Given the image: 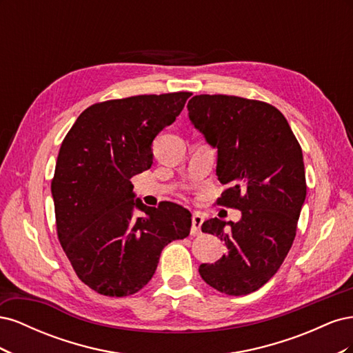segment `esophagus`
<instances>
[{
  "instance_id": "1",
  "label": "esophagus",
  "mask_w": 353,
  "mask_h": 353,
  "mask_svg": "<svg viewBox=\"0 0 353 353\" xmlns=\"http://www.w3.org/2000/svg\"><path fill=\"white\" fill-rule=\"evenodd\" d=\"M201 223H203V216L199 215V213H193V216H191V236H199Z\"/></svg>"
}]
</instances>
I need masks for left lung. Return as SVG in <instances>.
Here are the masks:
<instances>
[{
  "label": "left lung",
  "mask_w": 353,
  "mask_h": 353,
  "mask_svg": "<svg viewBox=\"0 0 353 353\" xmlns=\"http://www.w3.org/2000/svg\"><path fill=\"white\" fill-rule=\"evenodd\" d=\"M187 109L218 150L216 175L227 185L218 205L241 210L239 222H203L201 231L216 234L228 253L201 263L199 272L221 293L249 294L272 279L293 244L306 197L302 148L283 113L268 103L201 94Z\"/></svg>",
  "instance_id": "8db88e82"
}]
</instances>
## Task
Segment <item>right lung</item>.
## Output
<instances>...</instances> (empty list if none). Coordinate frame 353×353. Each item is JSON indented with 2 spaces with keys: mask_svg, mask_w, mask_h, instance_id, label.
Returning <instances> with one entry per match:
<instances>
[{
  "mask_svg": "<svg viewBox=\"0 0 353 353\" xmlns=\"http://www.w3.org/2000/svg\"><path fill=\"white\" fill-rule=\"evenodd\" d=\"M191 92L135 95L92 104L61 143L51 194L63 250L82 283L110 297L152 280L166 244L190 234L191 213L135 199L131 178L152 168V144ZM145 212L133 218V210Z\"/></svg>",
  "mask_w": 353,
  "mask_h": 353,
  "instance_id": "obj_1",
  "label": "right lung"
}]
</instances>
